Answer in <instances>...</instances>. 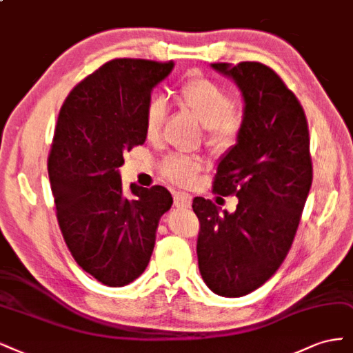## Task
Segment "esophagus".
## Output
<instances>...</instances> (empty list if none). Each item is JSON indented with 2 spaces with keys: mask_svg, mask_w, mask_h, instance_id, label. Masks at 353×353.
Segmentation results:
<instances>
[{
  "mask_svg": "<svg viewBox=\"0 0 353 353\" xmlns=\"http://www.w3.org/2000/svg\"><path fill=\"white\" fill-rule=\"evenodd\" d=\"M174 205L177 208H190L192 196L185 192H177L174 195Z\"/></svg>",
  "mask_w": 353,
  "mask_h": 353,
  "instance_id": "obj_1",
  "label": "esophagus"
}]
</instances>
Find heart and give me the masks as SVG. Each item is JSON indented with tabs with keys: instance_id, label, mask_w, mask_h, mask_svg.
<instances>
[{
	"instance_id": "b5f03b06",
	"label": "heart",
	"mask_w": 353,
	"mask_h": 353,
	"mask_svg": "<svg viewBox=\"0 0 353 353\" xmlns=\"http://www.w3.org/2000/svg\"><path fill=\"white\" fill-rule=\"evenodd\" d=\"M177 104L186 110L203 126L205 142L215 152H225L237 142L243 129L242 112L232 107V97L219 83L203 76H190L176 94ZM167 116L164 98L154 97L145 107L143 128L148 139H155L161 132ZM163 176L174 185L185 186L202 170L199 158L172 154L161 165Z\"/></svg>"
}]
</instances>
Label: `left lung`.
<instances>
[{"mask_svg": "<svg viewBox=\"0 0 353 353\" xmlns=\"http://www.w3.org/2000/svg\"><path fill=\"white\" fill-rule=\"evenodd\" d=\"M245 99L243 129L217 167L212 192L239 198L221 215L195 198L196 254L203 281L225 298L254 292L274 274L296 234L312 185L310 130L299 99L268 65L214 63Z\"/></svg>", "mask_w": 353, "mask_h": 353, "instance_id": "left-lung-1", "label": "left lung"}]
</instances>
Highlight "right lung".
<instances>
[{
    "instance_id": "right-lung-1",
    "label": "right lung",
    "mask_w": 353,
    "mask_h": 353,
    "mask_svg": "<svg viewBox=\"0 0 353 353\" xmlns=\"http://www.w3.org/2000/svg\"><path fill=\"white\" fill-rule=\"evenodd\" d=\"M173 61L116 59L77 83L64 99L48 154L57 221L77 265L110 288L145 271L161 215L173 198L164 186L132 185L124 196L119 167L143 145L151 90Z\"/></svg>"
}]
</instances>
